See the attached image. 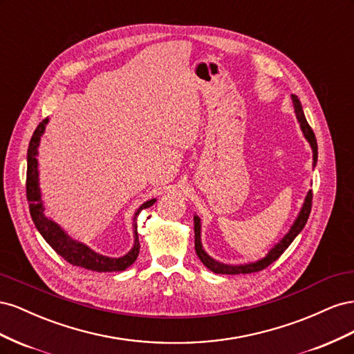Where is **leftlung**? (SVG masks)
Listing matches in <instances>:
<instances>
[{"label": "left lung", "instance_id": "obj_1", "mask_svg": "<svg viewBox=\"0 0 354 354\" xmlns=\"http://www.w3.org/2000/svg\"><path fill=\"white\" fill-rule=\"evenodd\" d=\"M292 103H294V111H295V115H297V120L299 122V127H301V131H303L306 140L310 143V147H312V151H313V167H316V164H317V142H316L315 133H313L312 128H310V125L306 120V116H304L303 106H301V103H299V100H298L295 94H292ZM312 198H313L312 190H308L303 207H301V209H299L298 216H297L294 224L291 226V229H289L285 236L279 242H277L269 252L266 254V257H263V259L257 260V261L239 264V266H229V264L218 263L214 259H211V257L205 252V250H203V246H202V242H201V218L195 214V217H194V223H195V250H196L199 260L203 263V266H207V269H209L214 273H218V274H241V273L245 274V273H254V272H260V270L266 269L267 266H270L273 261L279 259V257L283 254V251L298 236V233L304 229L307 218L310 216V211H312Z\"/></svg>", "mask_w": 354, "mask_h": 354}]
</instances>
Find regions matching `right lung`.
Listing matches in <instances>:
<instances>
[{"label": "right lung", "instance_id": "right-lung-1", "mask_svg": "<svg viewBox=\"0 0 354 354\" xmlns=\"http://www.w3.org/2000/svg\"><path fill=\"white\" fill-rule=\"evenodd\" d=\"M48 118L42 120L37 130L32 134V138L28 147V169H26V198L29 201V211L32 221L35 223V227L41 233V236L55 250L60 257H63L72 266L84 267L93 272H122L127 267H130L136 260L138 251H140V242H138L137 234V223L133 224L134 230V245L133 248L125 255L112 259L102 254L94 252L87 245L72 239L69 234L63 230L57 223L48 218L44 211V203L41 199V189H39V173H38V146L41 142V136L46 131V125ZM156 199L146 201L137 208L134 214V221L142 209L152 207Z\"/></svg>", "mask_w": 354, "mask_h": 354}]
</instances>
